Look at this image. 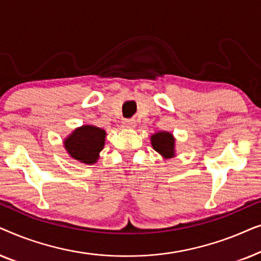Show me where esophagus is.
I'll return each mask as SVG.
<instances>
[{
	"label": "esophagus",
	"mask_w": 261,
	"mask_h": 261,
	"mask_svg": "<svg viewBox=\"0 0 261 261\" xmlns=\"http://www.w3.org/2000/svg\"><path fill=\"white\" fill-rule=\"evenodd\" d=\"M122 124L124 128H134L137 126V121L135 120H123Z\"/></svg>",
	"instance_id": "34e87169"
}]
</instances>
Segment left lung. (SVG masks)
Returning a JSON list of instances; mask_svg holds the SVG:
<instances>
[{
  "label": "left lung",
  "mask_w": 261,
  "mask_h": 261,
  "mask_svg": "<svg viewBox=\"0 0 261 261\" xmlns=\"http://www.w3.org/2000/svg\"><path fill=\"white\" fill-rule=\"evenodd\" d=\"M151 144L165 159L174 156V138L169 132H156L151 137Z\"/></svg>",
  "instance_id": "left-lung-1"
}]
</instances>
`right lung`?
Listing matches in <instances>:
<instances>
[{"mask_svg": "<svg viewBox=\"0 0 261 261\" xmlns=\"http://www.w3.org/2000/svg\"><path fill=\"white\" fill-rule=\"evenodd\" d=\"M105 129L92 124H84L76 128L64 140V147L71 158L91 165L99 158V152L105 147Z\"/></svg>", "mask_w": 261, "mask_h": 261, "instance_id": "1", "label": "right lung"}]
</instances>
